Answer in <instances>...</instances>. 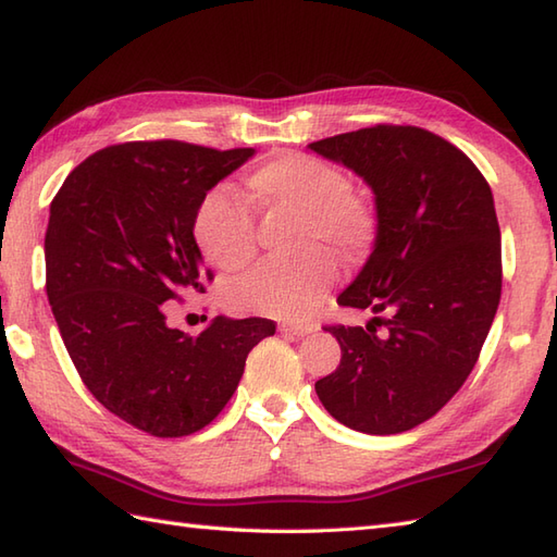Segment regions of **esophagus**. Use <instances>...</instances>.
I'll use <instances>...</instances> for the list:
<instances>
[{"label":"esophagus","mask_w":557,"mask_h":557,"mask_svg":"<svg viewBox=\"0 0 557 557\" xmlns=\"http://www.w3.org/2000/svg\"><path fill=\"white\" fill-rule=\"evenodd\" d=\"M280 333L294 335V337H304L313 333V325H297V323H280Z\"/></svg>","instance_id":"34e87169"}]
</instances>
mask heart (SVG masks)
Listing matches in <instances>:
<instances>
[{"label": "heart", "instance_id": "obj_1", "mask_svg": "<svg viewBox=\"0 0 557 557\" xmlns=\"http://www.w3.org/2000/svg\"><path fill=\"white\" fill-rule=\"evenodd\" d=\"M246 194L263 210L301 212V258L289 263H263L234 282L227 292L232 309L285 321H301L325 299L339 275L337 260L366 258L377 244L381 218L369 200L354 194V184L337 164L287 152L272 158L246 176ZM194 236L212 265L242 270L256 256L253 218L224 188H212L200 200Z\"/></svg>", "mask_w": 557, "mask_h": 557}]
</instances>
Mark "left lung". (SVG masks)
Masks as SVG:
<instances>
[{"instance_id": "1", "label": "left lung", "mask_w": 557, "mask_h": 557, "mask_svg": "<svg viewBox=\"0 0 557 557\" xmlns=\"http://www.w3.org/2000/svg\"><path fill=\"white\" fill-rule=\"evenodd\" d=\"M309 148L363 176L381 218L373 253L337 297L375 318L366 327H323L342 359L315 383L318 399L354 431H411L465 385L498 311L491 186L457 146L419 126L375 124Z\"/></svg>"}]
</instances>
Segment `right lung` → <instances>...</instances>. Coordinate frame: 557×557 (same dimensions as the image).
Masks as SVG:
<instances>
[{"instance_id":"obj_1","label":"right lung","mask_w":557,"mask_h":557,"mask_svg":"<svg viewBox=\"0 0 557 557\" xmlns=\"http://www.w3.org/2000/svg\"><path fill=\"white\" fill-rule=\"evenodd\" d=\"M251 156L132 140L83 160L50 206L47 299L64 347L92 397L148 435L206 429L275 335L268 318L218 315L196 337L168 323L172 301L212 280L194 239L200 200Z\"/></svg>"}]
</instances>
